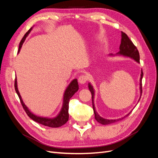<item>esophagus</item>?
<instances>
[{
  "label": "esophagus",
  "mask_w": 158,
  "mask_h": 158,
  "mask_svg": "<svg viewBox=\"0 0 158 158\" xmlns=\"http://www.w3.org/2000/svg\"><path fill=\"white\" fill-rule=\"evenodd\" d=\"M88 80V76L86 75H82L80 76L78 78V82L79 83L84 84L87 82Z\"/></svg>",
  "instance_id": "1"
}]
</instances>
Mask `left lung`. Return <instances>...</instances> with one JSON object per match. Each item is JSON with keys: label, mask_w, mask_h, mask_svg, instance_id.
<instances>
[{"label": "left lung", "mask_w": 158, "mask_h": 158, "mask_svg": "<svg viewBox=\"0 0 158 158\" xmlns=\"http://www.w3.org/2000/svg\"><path fill=\"white\" fill-rule=\"evenodd\" d=\"M121 44L120 45V51L118 52V54L119 55H122L124 56H130L131 58L135 59L136 61H137L138 63H140V55H139V52H138L136 47L134 45L132 41L129 39V37L128 35L126 34L125 33L121 32ZM142 76H143V72L142 70L141 72V77H140V93L142 95ZM89 89L91 92V94H92V106H93V109H94V113L95 114V118L98 123L102 124V125H109V124L115 123L117 121H118L120 120H122V119L125 118L127 117L130 113H129L127 115H125L124 117L117 119V120H109V119H106L103 118L102 117H100L98 113L96 112L95 109L94 107V91L93 89V87L89 84Z\"/></svg>", "instance_id": "obj_1"}]
</instances>
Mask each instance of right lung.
Masks as SVG:
<instances>
[{"label":"right lung","mask_w":158,"mask_h":158,"mask_svg":"<svg viewBox=\"0 0 158 158\" xmlns=\"http://www.w3.org/2000/svg\"><path fill=\"white\" fill-rule=\"evenodd\" d=\"M31 29H32V27H31L30 29L26 33V34L24 35V36L23 37V38L22 39L20 43V45H19L18 52L20 51L23 41H25V39L26 38V37L27 36V35L29 34L30 32L31 31ZM14 88H15L16 92V93L18 95L19 98H20L22 106L23 109H24V111H26V114L28 115V117L31 118L32 120H33L34 121L41 124V125L49 127H52V128H56V127H59L63 126V125H64V124L66 122L69 121V101H70V99L72 97H73V95L78 91V82H77V79H74L73 81H72V82L70 84V85H69V87L67 88V89H66L65 92H64L63 106V107H62L61 111H60L59 115L55 118H44V117H37V116L35 115V114H33V113H31L29 111V109H27V107L25 106V104L23 103L22 99V98H21L20 95V93H19V92H18V88H17L16 78H15V82H14Z\"/></svg>","instance_id":"add662e5"}]
</instances>
